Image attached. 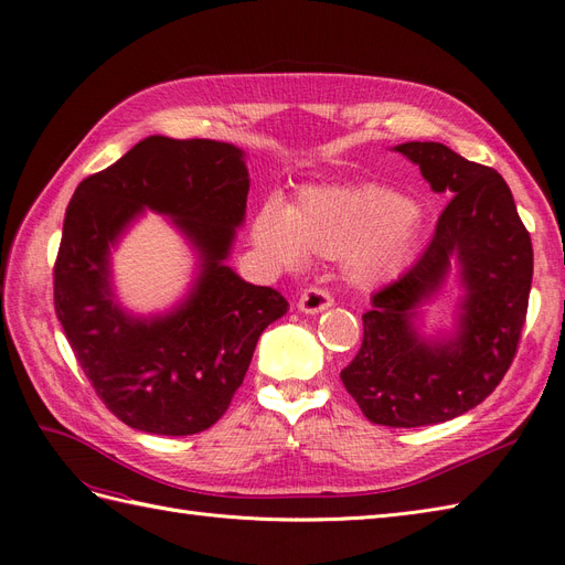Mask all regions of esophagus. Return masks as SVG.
Instances as JSON below:
<instances>
[{
	"instance_id": "34e87169",
	"label": "esophagus",
	"mask_w": 565,
	"mask_h": 565,
	"mask_svg": "<svg viewBox=\"0 0 565 565\" xmlns=\"http://www.w3.org/2000/svg\"><path fill=\"white\" fill-rule=\"evenodd\" d=\"M332 303H334V299L330 297V292H324V289H320V287H309L301 292V297L297 301V309L301 313H320L324 309H330Z\"/></svg>"
}]
</instances>
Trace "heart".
Returning <instances> with one entry per match:
<instances>
[{"label":"heart","instance_id":"b5f03b06","mask_svg":"<svg viewBox=\"0 0 565 565\" xmlns=\"http://www.w3.org/2000/svg\"><path fill=\"white\" fill-rule=\"evenodd\" d=\"M422 210L377 183L306 185L282 210L268 202L254 216L252 241L273 262L297 268L306 254L341 259L361 287L396 280L415 259Z\"/></svg>","mask_w":565,"mask_h":565}]
</instances>
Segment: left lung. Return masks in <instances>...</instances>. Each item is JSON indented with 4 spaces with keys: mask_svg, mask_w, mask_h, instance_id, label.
<instances>
[{
    "mask_svg": "<svg viewBox=\"0 0 565 565\" xmlns=\"http://www.w3.org/2000/svg\"><path fill=\"white\" fill-rule=\"evenodd\" d=\"M393 150L450 202L417 264L372 297L363 344L341 382L382 426L448 422L483 403L516 355L533 282V245L504 179L434 141ZM452 269L466 297L452 335L420 334V309Z\"/></svg>",
    "mask_w": 565,
    "mask_h": 565,
    "instance_id": "left-lung-1",
    "label": "left lung"
}]
</instances>
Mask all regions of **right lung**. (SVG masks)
<instances>
[{"instance_id":"obj_1","label":"right lung","mask_w":565,"mask_h":565,"mask_svg":"<svg viewBox=\"0 0 565 565\" xmlns=\"http://www.w3.org/2000/svg\"><path fill=\"white\" fill-rule=\"evenodd\" d=\"M249 193L245 152L224 141L148 136L84 179L67 204L54 306L98 398L131 429L191 436L226 413L262 332L289 303L226 264ZM146 209L173 218L199 276L172 312L134 317L111 289L109 249Z\"/></svg>"}]
</instances>
